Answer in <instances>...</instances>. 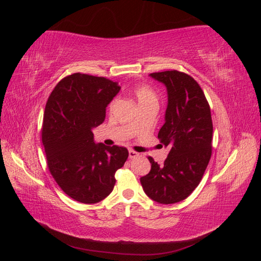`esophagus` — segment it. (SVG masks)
<instances>
[{"label": "esophagus", "instance_id": "1", "mask_svg": "<svg viewBox=\"0 0 261 261\" xmlns=\"http://www.w3.org/2000/svg\"><path fill=\"white\" fill-rule=\"evenodd\" d=\"M138 155H139V153L136 152V151H134V150H132V149L128 151L129 159H134V158H136V156H138Z\"/></svg>", "mask_w": 261, "mask_h": 261}]
</instances>
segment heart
Instances as JSON below:
<instances>
[{
  "instance_id": "b5f03b06",
  "label": "heart",
  "mask_w": 261,
  "mask_h": 261,
  "mask_svg": "<svg viewBox=\"0 0 261 261\" xmlns=\"http://www.w3.org/2000/svg\"><path fill=\"white\" fill-rule=\"evenodd\" d=\"M134 96L136 97L139 107L150 103L158 105V94L150 86L147 85H136L133 88ZM113 103H111V107Z\"/></svg>"
}]
</instances>
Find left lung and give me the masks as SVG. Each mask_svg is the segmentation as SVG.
<instances>
[{
  "label": "left lung",
  "instance_id": "8db88e82",
  "mask_svg": "<svg viewBox=\"0 0 261 261\" xmlns=\"http://www.w3.org/2000/svg\"><path fill=\"white\" fill-rule=\"evenodd\" d=\"M167 87L168 107L158 134L161 147L170 149L163 164L151 156V170L140 177L146 195L159 203L186 199L198 186L211 158L212 120L208 101L193 77L165 70L149 75Z\"/></svg>",
  "mask_w": 261,
  "mask_h": 261
}]
</instances>
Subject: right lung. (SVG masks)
Instances as JSON below:
<instances>
[{"label": "right lung", "mask_w": 261, "mask_h": 261, "mask_svg": "<svg viewBox=\"0 0 261 261\" xmlns=\"http://www.w3.org/2000/svg\"><path fill=\"white\" fill-rule=\"evenodd\" d=\"M121 87L105 77L75 73L55 86L46 102L42 143L53 178L70 198L97 203L112 193L115 172L128 158L124 147L94 143Z\"/></svg>", "instance_id": "right-lung-1"}]
</instances>
